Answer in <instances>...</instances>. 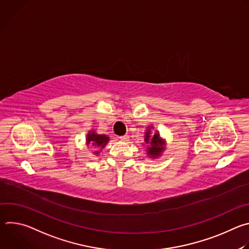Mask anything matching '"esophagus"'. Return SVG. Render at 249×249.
<instances>
[{
  "instance_id": "obj_1",
  "label": "esophagus",
  "mask_w": 249,
  "mask_h": 249,
  "mask_svg": "<svg viewBox=\"0 0 249 249\" xmlns=\"http://www.w3.org/2000/svg\"><path fill=\"white\" fill-rule=\"evenodd\" d=\"M119 138H120V140H122V141H128V140H129V136H128V135H123V136H120Z\"/></svg>"
}]
</instances>
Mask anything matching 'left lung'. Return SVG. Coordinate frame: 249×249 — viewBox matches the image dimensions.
Returning a JSON list of instances; mask_svg holds the SVG:
<instances>
[{
    "instance_id": "obj_1",
    "label": "left lung",
    "mask_w": 249,
    "mask_h": 249,
    "mask_svg": "<svg viewBox=\"0 0 249 249\" xmlns=\"http://www.w3.org/2000/svg\"><path fill=\"white\" fill-rule=\"evenodd\" d=\"M150 133V129L149 132H147V136L145 138V142L146 144H148L149 148H148V154L151 155L152 157H158L160 155V153L163 150V142L160 140V134H155L154 137L152 139H149Z\"/></svg>"
}]
</instances>
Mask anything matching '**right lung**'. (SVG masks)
<instances>
[{
    "label": "right lung",
    "instance_id": "right-lung-1",
    "mask_svg": "<svg viewBox=\"0 0 249 249\" xmlns=\"http://www.w3.org/2000/svg\"><path fill=\"white\" fill-rule=\"evenodd\" d=\"M109 138L105 135H97L95 134L93 131H90L88 134V138H87V143L88 145H92L95 147H101L103 148L106 144H107V142ZM95 154H98V152H94Z\"/></svg>",
    "mask_w": 249,
    "mask_h": 249
}]
</instances>
